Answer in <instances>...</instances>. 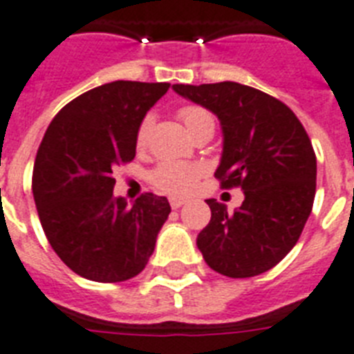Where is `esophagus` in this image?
<instances>
[{"label":"esophagus","instance_id":"1","mask_svg":"<svg viewBox=\"0 0 354 354\" xmlns=\"http://www.w3.org/2000/svg\"><path fill=\"white\" fill-rule=\"evenodd\" d=\"M186 203V201H184V198H179V197H170V206L174 209H177V208H180V206H183V204Z\"/></svg>","mask_w":354,"mask_h":354}]
</instances>
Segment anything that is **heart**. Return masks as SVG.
Returning <instances> with one entry per match:
<instances>
[{
    "label": "heart",
    "instance_id": "heart-1",
    "mask_svg": "<svg viewBox=\"0 0 354 354\" xmlns=\"http://www.w3.org/2000/svg\"><path fill=\"white\" fill-rule=\"evenodd\" d=\"M179 118L186 124L188 131L192 136H197L198 131L208 127H215L212 113L206 108L198 106V104H186L179 110ZM151 115H146L141 121L139 128H137L136 145L139 148L146 145L148 136L151 130ZM203 175V168L198 165H192V162H160L153 170L150 171L148 179L160 192L171 195H183L188 194L189 189L194 188L198 177Z\"/></svg>",
    "mask_w": 354,
    "mask_h": 354
}]
</instances>
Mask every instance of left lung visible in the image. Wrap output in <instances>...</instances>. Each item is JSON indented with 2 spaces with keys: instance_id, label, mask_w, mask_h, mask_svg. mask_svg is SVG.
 Instances as JSON below:
<instances>
[{
  "instance_id": "obj_1",
  "label": "left lung",
  "mask_w": 354,
  "mask_h": 354,
  "mask_svg": "<svg viewBox=\"0 0 354 354\" xmlns=\"http://www.w3.org/2000/svg\"><path fill=\"white\" fill-rule=\"evenodd\" d=\"M174 90L217 115L224 146L215 177L223 188L244 189V203L233 213L217 198L206 201L212 218L198 233V250L221 275H261L293 250L313 208L317 156L308 131L282 101L246 84Z\"/></svg>"
}]
</instances>
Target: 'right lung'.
<instances>
[{"label":"right lung","mask_w":354,"mask_h":354,"mask_svg":"<svg viewBox=\"0 0 354 354\" xmlns=\"http://www.w3.org/2000/svg\"><path fill=\"white\" fill-rule=\"evenodd\" d=\"M170 83L113 81L59 110L37 148L32 194L52 250L70 270L95 282L139 275L171 208L142 194L113 197L115 166L136 157L137 128Z\"/></svg>","instance_id":"1"}]
</instances>
